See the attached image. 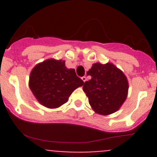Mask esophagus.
<instances>
[{
    "label": "esophagus",
    "instance_id": "1",
    "mask_svg": "<svg viewBox=\"0 0 157 157\" xmlns=\"http://www.w3.org/2000/svg\"><path fill=\"white\" fill-rule=\"evenodd\" d=\"M81 79H82V80H83V82H86V77H83Z\"/></svg>",
    "mask_w": 157,
    "mask_h": 157
}]
</instances>
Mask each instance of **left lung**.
I'll return each mask as SVG.
<instances>
[{
	"label": "left lung",
	"mask_w": 157,
	"mask_h": 157,
	"mask_svg": "<svg viewBox=\"0 0 157 157\" xmlns=\"http://www.w3.org/2000/svg\"><path fill=\"white\" fill-rule=\"evenodd\" d=\"M86 74L91 80L83 90L95 112L110 115L121 108L128 96V82L124 73L112 63H95Z\"/></svg>",
	"instance_id": "1"
}]
</instances>
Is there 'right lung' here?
<instances>
[{
    "label": "right lung",
    "instance_id": "1",
    "mask_svg": "<svg viewBox=\"0 0 157 157\" xmlns=\"http://www.w3.org/2000/svg\"><path fill=\"white\" fill-rule=\"evenodd\" d=\"M83 81L65 61L53 58L36 64L29 76V86L39 102L49 109L58 108L67 102L71 93Z\"/></svg>",
    "mask_w": 157,
    "mask_h": 157
}]
</instances>
